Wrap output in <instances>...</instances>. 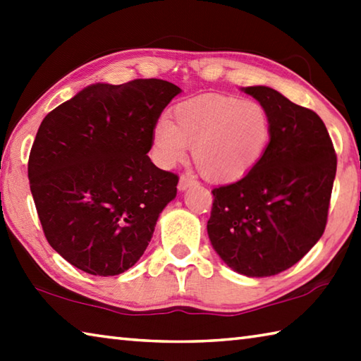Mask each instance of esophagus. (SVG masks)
Listing matches in <instances>:
<instances>
[{"label":"esophagus","mask_w":361,"mask_h":361,"mask_svg":"<svg viewBox=\"0 0 361 361\" xmlns=\"http://www.w3.org/2000/svg\"><path fill=\"white\" fill-rule=\"evenodd\" d=\"M192 185H195V180L192 178V176L181 175L180 181H178V191H186V189Z\"/></svg>","instance_id":"34e87169"}]
</instances>
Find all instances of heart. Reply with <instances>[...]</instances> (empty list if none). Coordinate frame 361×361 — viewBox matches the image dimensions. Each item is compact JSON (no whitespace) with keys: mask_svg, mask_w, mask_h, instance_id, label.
<instances>
[{"mask_svg":"<svg viewBox=\"0 0 361 361\" xmlns=\"http://www.w3.org/2000/svg\"><path fill=\"white\" fill-rule=\"evenodd\" d=\"M271 122L258 102L229 95H202L175 106L152 130V154L164 169L185 161L188 148L205 178L232 181L252 170L264 154Z\"/></svg>","mask_w":361,"mask_h":361,"instance_id":"1","label":"heart"}]
</instances>
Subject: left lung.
Wrapping results in <instances>:
<instances>
[{"mask_svg":"<svg viewBox=\"0 0 361 361\" xmlns=\"http://www.w3.org/2000/svg\"><path fill=\"white\" fill-rule=\"evenodd\" d=\"M266 109L271 138L258 164L212 191L207 232L232 271L271 277L291 267L325 231L336 152L319 114L267 85L242 87Z\"/></svg>","mask_w":361,"mask_h":361,"instance_id":"obj_1","label":"left lung"}]
</instances>
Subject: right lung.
I'll list each match as a JSON object with an SVG mask.
<instances>
[{"mask_svg":"<svg viewBox=\"0 0 361 361\" xmlns=\"http://www.w3.org/2000/svg\"><path fill=\"white\" fill-rule=\"evenodd\" d=\"M178 85L135 79L87 87L42 119L28 161L47 242L81 271L119 276L142 258L178 176L151 162L152 130Z\"/></svg>","mask_w":361,"mask_h":361,"instance_id":"obj_1","label":"right lung"}]
</instances>
